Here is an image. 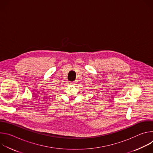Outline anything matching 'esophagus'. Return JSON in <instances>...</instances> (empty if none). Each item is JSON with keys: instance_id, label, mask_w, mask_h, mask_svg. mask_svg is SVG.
Returning a JSON list of instances; mask_svg holds the SVG:
<instances>
[{"instance_id": "esophagus-1", "label": "esophagus", "mask_w": 153, "mask_h": 153, "mask_svg": "<svg viewBox=\"0 0 153 153\" xmlns=\"http://www.w3.org/2000/svg\"><path fill=\"white\" fill-rule=\"evenodd\" d=\"M75 83H76V82H70V84H71V85H75Z\"/></svg>"}]
</instances>
